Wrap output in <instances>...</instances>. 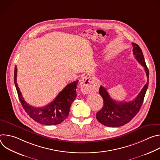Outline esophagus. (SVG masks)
Segmentation results:
<instances>
[{
  "label": "esophagus",
  "mask_w": 160,
  "mask_h": 160,
  "mask_svg": "<svg viewBox=\"0 0 160 160\" xmlns=\"http://www.w3.org/2000/svg\"><path fill=\"white\" fill-rule=\"evenodd\" d=\"M80 87L83 94H88V92H90L94 87L92 79L87 76L82 77L80 82Z\"/></svg>",
  "instance_id": "esophagus-1"
}]
</instances>
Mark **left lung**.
Instances as JSON below:
<instances>
[{
  "label": "left lung",
  "instance_id": "left-lung-1",
  "mask_svg": "<svg viewBox=\"0 0 160 160\" xmlns=\"http://www.w3.org/2000/svg\"><path fill=\"white\" fill-rule=\"evenodd\" d=\"M133 54L135 58L144 68L148 82L140 93L130 102H117L109 95L107 90L102 85L99 88V94L103 98L104 105L96 114L97 120L104 126L118 127L128 123L138 113L143 103L149 83V70L146 64L143 53L138 44L132 43Z\"/></svg>",
  "mask_w": 160,
  "mask_h": 160
}]
</instances>
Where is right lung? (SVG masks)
Segmentation results:
<instances>
[{
	"instance_id": "obj_1",
	"label": "right lung",
	"mask_w": 160,
	"mask_h": 160,
	"mask_svg": "<svg viewBox=\"0 0 160 160\" xmlns=\"http://www.w3.org/2000/svg\"><path fill=\"white\" fill-rule=\"evenodd\" d=\"M17 68H14V81L19 99L28 115L35 122L45 125H55L62 123L68 117L70 106L77 98L76 88L78 80L67 85L50 104L37 108L29 105L23 99L17 82Z\"/></svg>"
}]
</instances>
